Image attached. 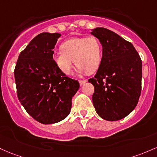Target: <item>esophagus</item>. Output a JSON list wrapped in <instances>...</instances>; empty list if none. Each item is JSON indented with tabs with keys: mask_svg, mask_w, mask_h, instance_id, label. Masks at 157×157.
Wrapping results in <instances>:
<instances>
[{
	"mask_svg": "<svg viewBox=\"0 0 157 157\" xmlns=\"http://www.w3.org/2000/svg\"><path fill=\"white\" fill-rule=\"evenodd\" d=\"M87 81L86 80H79V82H80V86H82L83 85L84 83H86V82Z\"/></svg>",
	"mask_w": 157,
	"mask_h": 157,
	"instance_id": "1",
	"label": "esophagus"
}]
</instances>
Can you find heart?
Returning a JSON list of instances; mask_svg holds the SVG:
<instances>
[{
    "mask_svg": "<svg viewBox=\"0 0 157 157\" xmlns=\"http://www.w3.org/2000/svg\"><path fill=\"white\" fill-rule=\"evenodd\" d=\"M61 50L53 53V59L58 68L66 75L71 72L74 61L79 73L91 74L98 69L102 60V44L95 36L67 40L61 45Z\"/></svg>",
    "mask_w": 157,
    "mask_h": 157,
    "instance_id": "heart-1",
    "label": "heart"
}]
</instances>
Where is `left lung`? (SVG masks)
Masks as SVG:
<instances>
[{"mask_svg":"<svg viewBox=\"0 0 157 157\" xmlns=\"http://www.w3.org/2000/svg\"><path fill=\"white\" fill-rule=\"evenodd\" d=\"M91 34L103 48L99 68L89 80L94 87L93 105L103 119H122L135 109L140 97L142 60L131 43L113 31L97 27Z\"/></svg>","mask_w":157,"mask_h":157,"instance_id":"obj_1","label":"left lung"}]
</instances>
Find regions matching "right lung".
Here are the masks:
<instances>
[{
	"label": "right lung",
	"instance_id": "1",
	"mask_svg": "<svg viewBox=\"0 0 157 157\" xmlns=\"http://www.w3.org/2000/svg\"><path fill=\"white\" fill-rule=\"evenodd\" d=\"M59 33H42L21 52L14 76L17 95L31 117L44 124L68 116L72 97L80 87L77 80L66 77L53 59Z\"/></svg>",
	"mask_w": 157,
	"mask_h": 157
}]
</instances>
